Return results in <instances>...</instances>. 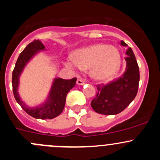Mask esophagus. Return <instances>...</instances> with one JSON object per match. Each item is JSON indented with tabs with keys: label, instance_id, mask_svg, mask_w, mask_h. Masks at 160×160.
I'll return each mask as SVG.
<instances>
[{
	"label": "esophagus",
	"instance_id": "esophagus-1",
	"mask_svg": "<svg viewBox=\"0 0 160 160\" xmlns=\"http://www.w3.org/2000/svg\"><path fill=\"white\" fill-rule=\"evenodd\" d=\"M85 81L83 80V79H78V80H77V84L78 85H83Z\"/></svg>",
	"mask_w": 160,
	"mask_h": 160
}]
</instances>
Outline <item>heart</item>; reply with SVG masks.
Returning <instances> with one entry per match:
<instances>
[{
    "instance_id": "b5f03b06",
    "label": "heart",
    "mask_w": 160,
    "mask_h": 160,
    "mask_svg": "<svg viewBox=\"0 0 160 160\" xmlns=\"http://www.w3.org/2000/svg\"><path fill=\"white\" fill-rule=\"evenodd\" d=\"M73 59L74 61L70 59L67 62L70 68L90 69L91 77L102 81L111 79L118 72L121 62L118 50L114 46L104 44L93 45L77 50L74 53Z\"/></svg>"
}]
</instances>
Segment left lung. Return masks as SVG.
<instances>
[{
  "instance_id": "8db88e82",
  "label": "left lung",
  "mask_w": 160,
  "mask_h": 160,
  "mask_svg": "<svg viewBox=\"0 0 160 160\" xmlns=\"http://www.w3.org/2000/svg\"><path fill=\"white\" fill-rule=\"evenodd\" d=\"M121 45L127 46L124 41ZM126 67L121 77L107 84H98V93L91 101L90 105L98 114L113 115L125 110L135 99L139 83V69L133 51L126 50Z\"/></svg>"
}]
</instances>
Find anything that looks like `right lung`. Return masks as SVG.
<instances>
[{"label": "right lung", "instance_id": "add662e5", "mask_svg": "<svg viewBox=\"0 0 160 160\" xmlns=\"http://www.w3.org/2000/svg\"><path fill=\"white\" fill-rule=\"evenodd\" d=\"M44 49V45L42 44L41 42L38 40H34L20 53L12 72V89L16 101L27 114L35 118L52 119L57 117L63 111L67 93L75 86L77 81L76 77L70 80H64L61 78L55 79L48 101L42 106L35 108L26 107L25 104L21 101L17 91L18 86V77L25 64L37 52Z\"/></svg>", "mask_w": 160, "mask_h": 160}]
</instances>
